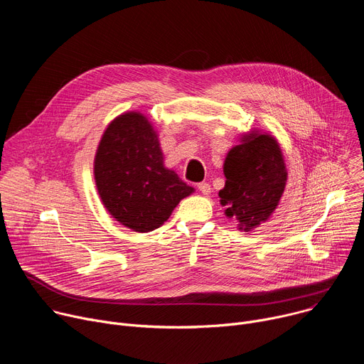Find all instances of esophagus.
I'll return each instance as SVG.
<instances>
[{"mask_svg":"<svg viewBox=\"0 0 364 364\" xmlns=\"http://www.w3.org/2000/svg\"><path fill=\"white\" fill-rule=\"evenodd\" d=\"M197 188H198V191L203 193V194H209V193H210V184L205 183V181L198 183V184H197Z\"/></svg>","mask_w":364,"mask_h":364,"instance_id":"obj_1","label":"esophagus"}]
</instances>
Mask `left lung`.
I'll return each instance as SVG.
<instances>
[{
    "label": "left lung",
    "instance_id": "8db88e82",
    "mask_svg": "<svg viewBox=\"0 0 364 364\" xmlns=\"http://www.w3.org/2000/svg\"><path fill=\"white\" fill-rule=\"evenodd\" d=\"M226 184L219 191L226 215L250 230L277 209L287 183V170L278 142L265 134L249 135L233 146L223 167Z\"/></svg>",
    "mask_w": 364,
    "mask_h": 364
}]
</instances>
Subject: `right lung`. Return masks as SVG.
<instances>
[{"label":"right lung","mask_w":364,"mask_h":364,"mask_svg":"<svg viewBox=\"0 0 364 364\" xmlns=\"http://www.w3.org/2000/svg\"><path fill=\"white\" fill-rule=\"evenodd\" d=\"M95 180L108 212L135 232L160 228L193 193L163 164V151L145 117L129 112L109 124L97 146Z\"/></svg>","instance_id":"1"}]
</instances>
